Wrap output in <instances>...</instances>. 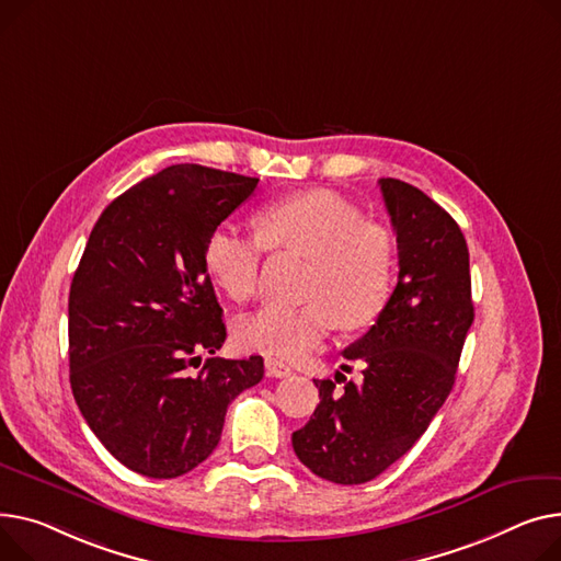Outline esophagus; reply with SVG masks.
<instances>
[{"mask_svg":"<svg viewBox=\"0 0 561 561\" xmlns=\"http://www.w3.org/2000/svg\"><path fill=\"white\" fill-rule=\"evenodd\" d=\"M266 371H268L271 377H275V379H282V377L293 375V369H290L286 363L277 360V358H266Z\"/></svg>","mask_w":561,"mask_h":561,"instance_id":"obj_1","label":"esophagus"}]
</instances>
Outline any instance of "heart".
Here are the masks:
<instances>
[{"instance_id":"heart-1","label":"heart","mask_w":561,"mask_h":561,"mask_svg":"<svg viewBox=\"0 0 561 561\" xmlns=\"http://www.w3.org/2000/svg\"><path fill=\"white\" fill-rule=\"evenodd\" d=\"M266 248L309 256L305 305H266L237 322L241 347L286 360L311 354L329 331L375 322L394 282V237L356 205L333 192H307L277 201L259 214V234L230 222L205 245V264L232 300L254 295Z\"/></svg>"}]
</instances>
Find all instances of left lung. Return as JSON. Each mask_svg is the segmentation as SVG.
<instances>
[{
  "instance_id": "left-lung-1",
  "label": "left lung",
  "mask_w": 561,
  "mask_h": 561,
  "mask_svg": "<svg viewBox=\"0 0 561 561\" xmlns=\"http://www.w3.org/2000/svg\"><path fill=\"white\" fill-rule=\"evenodd\" d=\"M379 184L397 234V286L377 322L343 352L363 363L360 383L345 379L339 390V379H313L320 403L293 433L300 462L339 484L377 478L413 449L454 388L473 322L469 250L458 222L413 184Z\"/></svg>"
}]
</instances>
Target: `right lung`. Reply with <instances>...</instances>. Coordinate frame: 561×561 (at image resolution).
<instances>
[{
	"label": "right lung",
	"mask_w": 561,
	"mask_h": 561,
	"mask_svg": "<svg viewBox=\"0 0 561 561\" xmlns=\"http://www.w3.org/2000/svg\"><path fill=\"white\" fill-rule=\"evenodd\" d=\"M256 182L173 164L112 201L92 228L69 288V383L92 433L130 471L178 478L198 467L232 399L264 379L261 356H216L226 322L205 264L209 234Z\"/></svg>",
	"instance_id": "add662e5"
}]
</instances>
